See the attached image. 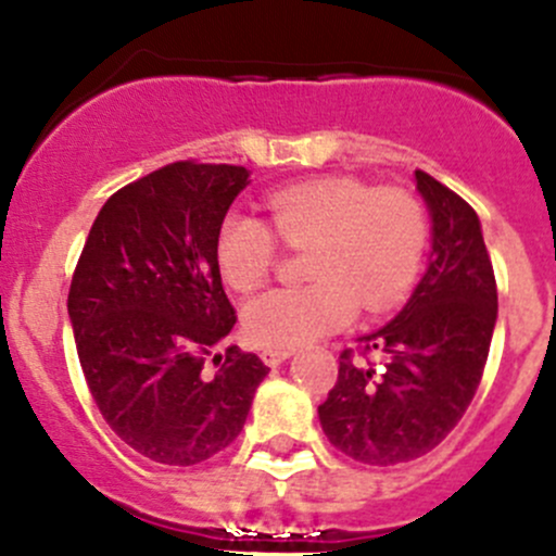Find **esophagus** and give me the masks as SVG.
<instances>
[{
	"label": "esophagus",
	"instance_id": "esophagus-1",
	"mask_svg": "<svg viewBox=\"0 0 556 556\" xmlns=\"http://www.w3.org/2000/svg\"><path fill=\"white\" fill-rule=\"evenodd\" d=\"M290 355H293V352H290V350H263V352H261V361L266 363L268 368H277L279 363L288 361Z\"/></svg>",
	"mask_w": 556,
	"mask_h": 556
}]
</instances>
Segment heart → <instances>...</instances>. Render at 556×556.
<instances>
[{"mask_svg": "<svg viewBox=\"0 0 556 556\" xmlns=\"http://www.w3.org/2000/svg\"><path fill=\"white\" fill-rule=\"evenodd\" d=\"M268 223L231 212L215 239V261L233 290H255L274 271L279 242L309 250L304 274L314 282L274 288L244 306L252 344L295 350L346 328L355 304L374 314L395 304L422 266L428 217L417 195L374 188L357 177H317L268 195Z\"/></svg>", "mask_w": 556, "mask_h": 556, "instance_id": "1", "label": "heart"}]
</instances>
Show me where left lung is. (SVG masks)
I'll return each mask as SVG.
<instances>
[{"mask_svg": "<svg viewBox=\"0 0 556 556\" xmlns=\"http://www.w3.org/2000/svg\"><path fill=\"white\" fill-rule=\"evenodd\" d=\"M417 190L433 220V252L392 323L344 350L339 379L317 408L330 444L366 465H397L441 444L463 419L490 355L497 285L473 206L425 172Z\"/></svg>", "mask_w": 556, "mask_h": 556, "instance_id": "8db88e82", "label": "left lung"}]
</instances>
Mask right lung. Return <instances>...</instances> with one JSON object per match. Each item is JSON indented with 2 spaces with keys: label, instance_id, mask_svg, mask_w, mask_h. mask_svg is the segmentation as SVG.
<instances>
[{
  "label": "right lung",
  "instance_id": "1",
  "mask_svg": "<svg viewBox=\"0 0 556 556\" xmlns=\"http://www.w3.org/2000/svg\"><path fill=\"white\" fill-rule=\"evenodd\" d=\"M250 172L177 161L112 193L72 277L88 390L115 435L148 459L195 465L244 428L268 374L239 346L204 361L237 325L215 239Z\"/></svg>",
  "mask_w": 556,
  "mask_h": 556
}]
</instances>
